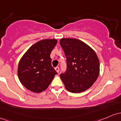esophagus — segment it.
<instances>
[{
    "mask_svg": "<svg viewBox=\"0 0 121 121\" xmlns=\"http://www.w3.org/2000/svg\"><path fill=\"white\" fill-rule=\"evenodd\" d=\"M55 70H56V71L57 72V73H59V67H55Z\"/></svg>",
    "mask_w": 121,
    "mask_h": 121,
    "instance_id": "obj_1",
    "label": "esophagus"
}]
</instances>
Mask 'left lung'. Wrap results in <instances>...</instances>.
<instances>
[{
    "label": "left lung",
    "instance_id": "left-lung-1",
    "mask_svg": "<svg viewBox=\"0 0 121 121\" xmlns=\"http://www.w3.org/2000/svg\"><path fill=\"white\" fill-rule=\"evenodd\" d=\"M60 44L65 52L67 69L60 74L65 88L71 93L85 91L97 79L99 61L95 52L81 40L62 38Z\"/></svg>",
    "mask_w": 121,
    "mask_h": 121
}]
</instances>
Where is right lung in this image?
<instances>
[{"mask_svg": "<svg viewBox=\"0 0 121 121\" xmlns=\"http://www.w3.org/2000/svg\"><path fill=\"white\" fill-rule=\"evenodd\" d=\"M57 40L43 39L28 48L19 62L17 75L28 90L39 93L47 89L57 72L51 66L50 54Z\"/></svg>", "mask_w": 121, "mask_h": 121, "instance_id": "right-lung-1", "label": "right lung"}]
</instances>
